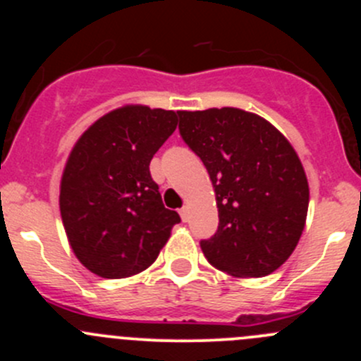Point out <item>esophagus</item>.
<instances>
[{
    "label": "esophagus",
    "instance_id": "esophagus-1",
    "mask_svg": "<svg viewBox=\"0 0 361 361\" xmlns=\"http://www.w3.org/2000/svg\"><path fill=\"white\" fill-rule=\"evenodd\" d=\"M180 216H181V220L183 221H188V207L187 206H183L180 209Z\"/></svg>",
    "mask_w": 361,
    "mask_h": 361
}]
</instances>
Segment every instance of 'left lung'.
<instances>
[{
    "label": "left lung",
    "instance_id": "obj_1",
    "mask_svg": "<svg viewBox=\"0 0 361 361\" xmlns=\"http://www.w3.org/2000/svg\"><path fill=\"white\" fill-rule=\"evenodd\" d=\"M180 136L209 173L218 228L202 239L213 267L262 278L293 253L305 225L309 185L300 159L274 126L238 108L178 111Z\"/></svg>",
    "mask_w": 361,
    "mask_h": 361
}]
</instances>
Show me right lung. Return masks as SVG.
<instances>
[{
	"instance_id": "1",
	"label": "right lung",
	"mask_w": 361,
	"mask_h": 361,
	"mask_svg": "<svg viewBox=\"0 0 361 361\" xmlns=\"http://www.w3.org/2000/svg\"><path fill=\"white\" fill-rule=\"evenodd\" d=\"M174 111L123 106L76 141L61 180V216L76 258L106 279L150 267L180 224L164 207L150 160L174 133Z\"/></svg>"
}]
</instances>
